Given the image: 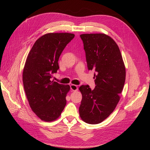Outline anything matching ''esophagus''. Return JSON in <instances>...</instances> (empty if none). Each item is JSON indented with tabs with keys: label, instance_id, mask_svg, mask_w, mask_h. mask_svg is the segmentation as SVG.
I'll return each mask as SVG.
<instances>
[{
	"label": "esophagus",
	"instance_id": "obj_1",
	"mask_svg": "<svg viewBox=\"0 0 150 150\" xmlns=\"http://www.w3.org/2000/svg\"><path fill=\"white\" fill-rule=\"evenodd\" d=\"M70 88L72 91H77L78 90V87L77 85H75V84H71Z\"/></svg>",
	"mask_w": 150,
	"mask_h": 150
}]
</instances>
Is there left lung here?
Listing matches in <instances>:
<instances>
[{
    "instance_id": "left-lung-1",
    "label": "left lung",
    "mask_w": 150,
    "mask_h": 150,
    "mask_svg": "<svg viewBox=\"0 0 150 150\" xmlns=\"http://www.w3.org/2000/svg\"><path fill=\"white\" fill-rule=\"evenodd\" d=\"M88 70L95 71L96 86L81 85L79 115L88 124H98L108 117L120 100L126 71L120 50L113 39L103 33L80 35Z\"/></svg>"
}]
</instances>
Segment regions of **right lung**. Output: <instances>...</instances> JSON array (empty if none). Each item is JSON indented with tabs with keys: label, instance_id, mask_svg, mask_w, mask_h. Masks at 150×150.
I'll use <instances>...</instances> for the list:
<instances>
[{
	"label": "right lung",
	"instance_id": "obj_1",
	"mask_svg": "<svg viewBox=\"0 0 150 150\" xmlns=\"http://www.w3.org/2000/svg\"><path fill=\"white\" fill-rule=\"evenodd\" d=\"M74 37L68 33L45 34L36 40L27 58L23 71L24 90L32 111L42 121H55L66 105L69 85L50 79L59 69L62 52Z\"/></svg>",
	"mask_w": 150,
	"mask_h": 150
}]
</instances>
